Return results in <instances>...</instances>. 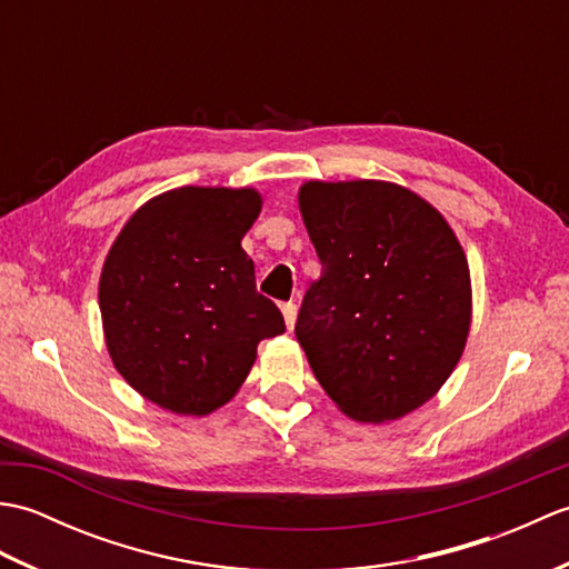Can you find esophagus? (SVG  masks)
<instances>
[{
    "instance_id": "34e87169",
    "label": "esophagus",
    "mask_w": 569,
    "mask_h": 569,
    "mask_svg": "<svg viewBox=\"0 0 569 569\" xmlns=\"http://www.w3.org/2000/svg\"><path fill=\"white\" fill-rule=\"evenodd\" d=\"M281 312H283L286 328H288V330H293V328H296V318H298V308H296V303H283Z\"/></svg>"
}]
</instances>
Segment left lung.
I'll use <instances>...</instances> for the list:
<instances>
[{
	"label": "left lung",
	"instance_id": "left-lung-1",
	"mask_svg": "<svg viewBox=\"0 0 569 569\" xmlns=\"http://www.w3.org/2000/svg\"><path fill=\"white\" fill-rule=\"evenodd\" d=\"M298 208L322 263L296 322L312 373L352 420L413 413L450 379L471 328L457 234L389 180H308Z\"/></svg>",
	"mask_w": 569,
	"mask_h": 569
}]
</instances>
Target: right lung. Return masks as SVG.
<instances>
[{
  "mask_svg": "<svg viewBox=\"0 0 569 569\" xmlns=\"http://www.w3.org/2000/svg\"><path fill=\"white\" fill-rule=\"evenodd\" d=\"M259 212L257 188H173L143 202L107 251V352L131 389L176 416L232 401L259 342L286 332L241 249Z\"/></svg>",
  "mask_w": 569,
  "mask_h": 569,
  "instance_id": "1",
  "label": "right lung"
}]
</instances>
